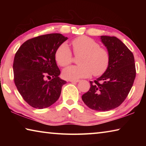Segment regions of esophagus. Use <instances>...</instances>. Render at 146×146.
I'll list each match as a JSON object with an SVG mask.
<instances>
[{
	"label": "esophagus",
	"mask_w": 146,
	"mask_h": 146,
	"mask_svg": "<svg viewBox=\"0 0 146 146\" xmlns=\"http://www.w3.org/2000/svg\"><path fill=\"white\" fill-rule=\"evenodd\" d=\"M70 82H80V80H70Z\"/></svg>",
	"instance_id": "34e87169"
}]
</instances>
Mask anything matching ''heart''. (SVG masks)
Returning a JSON list of instances; mask_svg holds the SVG:
<instances>
[{
  "label": "heart",
  "mask_w": 146,
  "mask_h": 146,
  "mask_svg": "<svg viewBox=\"0 0 146 146\" xmlns=\"http://www.w3.org/2000/svg\"><path fill=\"white\" fill-rule=\"evenodd\" d=\"M75 55L79 56V65L71 66L64 69V78L76 80L90 76L101 75L107 70L110 64V54L106 49L100 48V44L86 36H79L72 41ZM55 59L58 65L66 66L72 60V54L69 46L62 44L58 47L55 53Z\"/></svg>",
  "instance_id": "1"
}]
</instances>
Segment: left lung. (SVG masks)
Instances as JSON below:
<instances>
[{
  "instance_id": "obj_1",
  "label": "left lung",
  "mask_w": 146,
  "mask_h": 146,
  "mask_svg": "<svg viewBox=\"0 0 146 146\" xmlns=\"http://www.w3.org/2000/svg\"><path fill=\"white\" fill-rule=\"evenodd\" d=\"M110 54V64L102 76L90 81L91 87L82 99L90 109L107 111L119 106L134 82L136 70L133 53L115 36H100Z\"/></svg>"
}]
</instances>
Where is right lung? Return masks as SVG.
Returning <instances> with one entry per match:
<instances>
[{
    "mask_svg": "<svg viewBox=\"0 0 146 146\" xmlns=\"http://www.w3.org/2000/svg\"><path fill=\"white\" fill-rule=\"evenodd\" d=\"M60 33H51L29 39L22 44L15 55L14 82L24 100L31 107L44 109L60 97L66 84L59 75L56 51L68 40ZM46 77L51 79L47 81Z\"/></svg>",
    "mask_w": 146,
    "mask_h": 146,
    "instance_id": "1",
    "label": "right lung"
}]
</instances>
